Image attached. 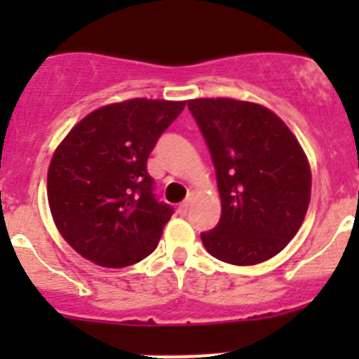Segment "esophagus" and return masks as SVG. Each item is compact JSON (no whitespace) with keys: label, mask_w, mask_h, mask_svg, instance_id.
Instances as JSON below:
<instances>
[{"label":"esophagus","mask_w":359,"mask_h":359,"mask_svg":"<svg viewBox=\"0 0 359 359\" xmlns=\"http://www.w3.org/2000/svg\"><path fill=\"white\" fill-rule=\"evenodd\" d=\"M190 205H192V198H189L187 201H183L182 205H180V214H187L190 208Z\"/></svg>","instance_id":"esophagus-1"}]
</instances>
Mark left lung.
Listing matches in <instances>:
<instances>
[{
    "instance_id": "8db88e82",
    "label": "left lung",
    "mask_w": 359,
    "mask_h": 359,
    "mask_svg": "<svg viewBox=\"0 0 359 359\" xmlns=\"http://www.w3.org/2000/svg\"><path fill=\"white\" fill-rule=\"evenodd\" d=\"M189 109L207 142L221 219L201 233L210 255L236 266L264 262L286 248L306 217L311 169L273 111L233 98H196Z\"/></svg>"
}]
</instances>
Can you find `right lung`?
Returning <instances> with one entry per match:
<instances>
[{
	"instance_id": "1",
	"label": "right lung",
	"mask_w": 359,
	"mask_h": 359,
	"mask_svg": "<svg viewBox=\"0 0 359 359\" xmlns=\"http://www.w3.org/2000/svg\"><path fill=\"white\" fill-rule=\"evenodd\" d=\"M185 104L131 98L98 107L55 149L50 210L57 230L84 259L126 268L154 252L174 210L154 196L147 158Z\"/></svg>"
}]
</instances>
